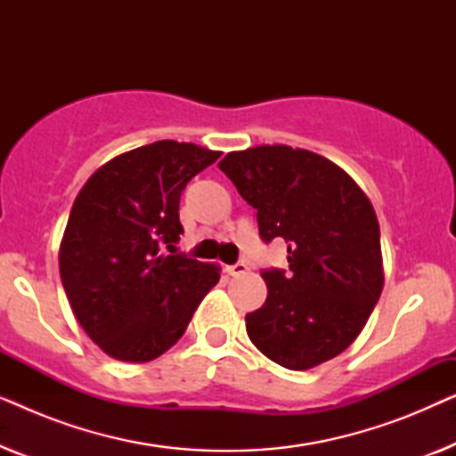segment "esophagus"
<instances>
[{"label": "esophagus", "mask_w": 456, "mask_h": 456, "mask_svg": "<svg viewBox=\"0 0 456 456\" xmlns=\"http://www.w3.org/2000/svg\"><path fill=\"white\" fill-rule=\"evenodd\" d=\"M247 272H248V265L245 264V261H239V264L228 267L230 276H242V273H247Z\"/></svg>", "instance_id": "esophagus-1"}]
</instances>
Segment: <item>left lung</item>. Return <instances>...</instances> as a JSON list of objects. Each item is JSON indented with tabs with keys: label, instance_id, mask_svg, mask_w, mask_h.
I'll return each mask as SVG.
<instances>
[{
	"label": "left lung",
	"instance_id": "obj_1",
	"mask_svg": "<svg viewBox=\"0 0 456 456\" xmlns=\"http://www.w3.org/2000/svg\"><path fill=\"white\" fill-rule=\"evenodd\" d=\"M217 167L257 209L261 239L289 245V272L261 273L267 298L245 317L248 338L286 370L334 359L365 328L384 289L371 201L340 166L307 149L248 147Z\"/></svg>",
	"mask_w": 456,
	"mask_h": 456
}]
</instances>
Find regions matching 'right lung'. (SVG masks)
Listing matches in <instances>:
<instances>
[{
    "instance_id": "add662e5",
    "label": "right lung",
    "mask_w": 456,
    "mask_h": 456,
    "mask_svg": "<svg viewBox=\"0 0 456 456\" xmlns=\"http://www.w3.org/2000/svg\"><path fill=\"white\" fill-rule=\"evenodd\" d=\"M217 158L195 142L155 141L110 159L74 199L60 278L74 317L111 359L164 354L220 280V265L161 251L183 234L186 183Z\"/></svg>"
}]
</instances>
